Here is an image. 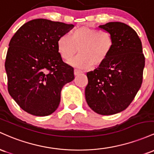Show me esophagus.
Instances as JSON below:
<instances>
[{
    "mask_svg": "<svg viewBox=\"0 0 154 154\" xmlns=\"http://www.w3.org/2000/svg\"><path fill=\"white\" fill-rule=\"evenodd\" d=\"M80 73H82V70H77V69H75V70H74V74H75V75H78Z\"/></svg>",
    "mask_w": 154,
    "mask_h": 154,
    "instance_id": "esophagus-1",
    "label": "esophagus"
}]
</instances>
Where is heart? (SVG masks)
I'll use <instances>...</instances> for the list:
<instances>
[{
	"label": "heart",
	"mask_w": 154,
	"mask_h": 154,
	"mask_svg": "<svg viewBox=\"0 0 154 154\" xmlns=\"http://www.w3.org/2000/svg\"><path fill=\"white\" fill-rule=\"evenodd\" d=\"M113 39L108 32L99 31L88 26H81L63 35L57 41V49L65 60H70L79 49V54L70 64L79 68H89L101 65L111 52Z\"/></svg>",
	"instance_id": "obj_1"
}]
</instances>
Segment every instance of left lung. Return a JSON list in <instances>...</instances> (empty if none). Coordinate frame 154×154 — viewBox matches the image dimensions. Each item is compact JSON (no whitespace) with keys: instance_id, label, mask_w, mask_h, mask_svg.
Instances as JSON below:
<instances>
[{"instance_id":"obj_1","label":"left lung","mask_w":154,"mask_h":154,"mask_svg":"<svg viewBox=\"0 0 154 154\" xmlns=\"http://www.w3.org/2000/svg\"><path fill=\"white\" fill-rule=\"evenodd\" d=\"M99 29L113 37V47L107 60L86 73V103L98 114L113 115L130 105L143 82L145 57L137 32L123 22H111Z\"/></svg>"}]
</instances>
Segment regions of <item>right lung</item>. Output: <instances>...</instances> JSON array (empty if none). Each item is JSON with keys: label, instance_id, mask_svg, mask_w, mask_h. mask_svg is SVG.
<instances>
[{"label": "right lung", "instance_id": "right-lung-1", "mask_svg": "<svg viewBox=\"0 0 154 154\" xmlns=\"http://www.w3.org/2000/svg\"><path fill=\"white\" fill-rule=\"evenodd\" d=\"M73 25L36 19L26 22L8 44L5 68L8 91L20 108L45 116L60 103L62 88L74 79L73 68L63 63L57 41Z\"/></svg>", "mask_w": 154, "mask_h": 154}]
</instances>
